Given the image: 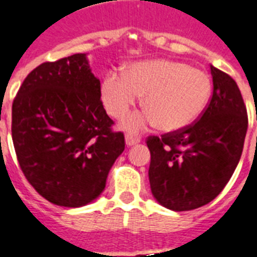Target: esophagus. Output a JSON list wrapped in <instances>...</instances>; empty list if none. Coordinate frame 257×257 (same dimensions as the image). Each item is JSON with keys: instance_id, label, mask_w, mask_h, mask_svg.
<instances>
[{"instance_id": "esophagus-1", "label": "esophagus", "mask_w": 257, "mask_h": 257, "mask_svg": "<svg viewBox=\"0 0 257 257\" xmlns=\"http://www.w3.org/2000/svg\"><path fill=\"white\" fill-rule=\"evenodd\" d=\"M141 140L139 137H135L133 135H126L125 136V144L126 146H133V145H137Z\"/></svg>"}]
</instances>
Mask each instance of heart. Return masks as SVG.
Wrapping results in <instances>:
<instances>
[{"label": "heart", "instance_id": "1", "mask_svg": "<svg viewBox=\"0 0 257 257\" xmlns=\"http://www.w3.org/2000/svg\"><path fill=\"white\" fill-rule=\"evenodd\" d=\"M145 95L149 109L129 116L122 128L141 132L161 124L166 132L187 128L205 111L212 96L210 75L174 60L135 62L126 75L109 72L102 83V100L112 117H124Z\"/></svg>", "mask_w": 257, "mask_h": 257}]
</instances>
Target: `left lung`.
I'll return each mask as SVG.
<instances>
[{
	"label": "left lung",
	"instance_id": "obj_1",
	"mask_svg": "<svg viewBox=\"0 0 257 257\" xmlns=\"http://www.w3.org/2000/svg\"><path fill=\"white\" fill-rule=\"evenodd\" d=\"M213 95L198 121L159 139L149 137L152 193L175 212L197 209L225 188L239 163L248 126L236 82L210 65Z\"/></svg>",
	"mask_w": 257,
	"mask_h": 257
}]
</instances>
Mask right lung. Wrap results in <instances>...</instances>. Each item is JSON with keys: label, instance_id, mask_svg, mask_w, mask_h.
<instances>
[{"label": "right lung", "instance_id": "add662e5", "mask_svg": "<svg viewBox=\"0 0 257 257\" xmlns=\"http://www.w3.org/2000/svg\"><path fill=\"white\" fill-rule=\"evenodd\" d=\"M12 118L19 166L39 195L65 208L100 196L125 142L121 132H112L86 53L34 69L13 102Z\"/></svg>", "mask_w": 257, "mask_h": 257}]
</instances>
